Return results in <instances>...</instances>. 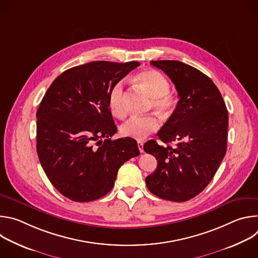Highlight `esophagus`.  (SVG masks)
Segmentation results:
<instances>
[{"instance_id": "obj_1", "label": "esophagus", "mask_w": 258, "mask_h": 258, "mask_svg": "<svg viewBox=\"0 0 258 258\" xmlns=\"http://www.w3.org/2000/svg\"><path fill=\"white\" fill-rule=\"evenodd\" d=\"M138 148L141 153L144 152V143L142 141H138Z\"/></svg>"}]
</instances>
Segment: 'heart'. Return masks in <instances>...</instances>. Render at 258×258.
<instances>
[{"label":"heart","instance_id":"b5f03b06","mask_svg":"<svg viewBox=\"0 0 258 258\" xmlns=\"http://www.w3.org/2000/svg\"><path fill=\"white\" fill-rule=\"evenodd\" d=\"M135 80L147 91L151 97V106L163 115L170 114L175 106L176 98L169 91V82L161 72L155 69L141 71ZM108 107L111 113L118 118L126 115L124 105L123 84L118 82L112 86L108 94ZM159 127V120L154 115L136 116L128 119L120 127L123 137L135 140H143L156 132Z\"/></svg>","mask_w":258,"mask_h":258}]
</instances>
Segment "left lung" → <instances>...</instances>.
<instances>
[{
    "mask_svg": "<svg viewBox=\"0 0 258 258\" xmlns=\"http://www.w3.org/2000/svg\"><path fill=\"white\" fill-rule=\"evenodd\" d=\"M171 80L179 100L157 136L144 145L157 160L156 170L146 177L149 191L159 198L183 202L210 182L227 151L229 115L222 94L200 70L174 60L151 61Z\"/></svg>",
    "mask_w": 258,
    "mask_h": 258,
    "instance_id": "1",
    "label": "left lung"
}]
</instances>
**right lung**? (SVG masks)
Instances as JSON below:
<instances>
[{
    "mask_svg": "<svg viewBox=\"0 0 258 258\" xmlns=\"http://www.w3.org/2000/svg\"><path fill=\"white\" fill-rule=\"evenodd\" d=\"M140 65L94 61L62 72L36 111V151L52 185L66 198L90 202L114 186L119 167L140 154L132 138L116 132L108 94ZM104 141H101V138Z\"/></svg>",
    "mask_w": 258,
    "mask_h": 258,
    "instance_id": "obj_1",
    "label": "right lung"
}]
</instances>
